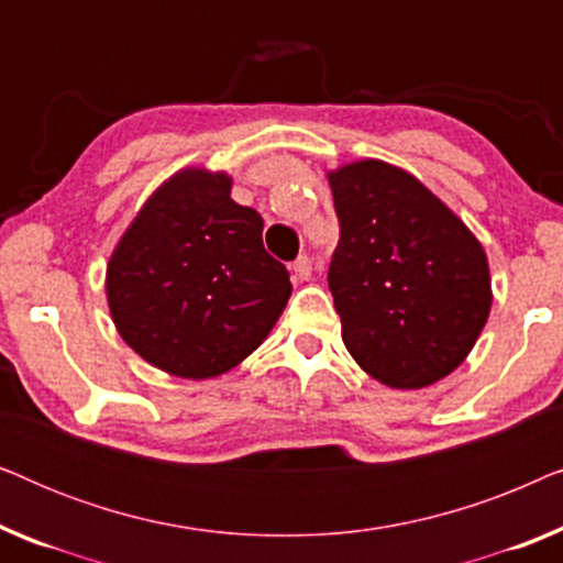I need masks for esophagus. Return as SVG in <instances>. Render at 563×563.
<instances>
[{
  "label": "esophagus",
  "instance_id": "1",
  "mask_svg": "<svg viewBox=\"0 0 563 563\" xmlns=\"http://www.w3.org/2000/svg\"><path fill=\"white\" fill-rule=\"evenodd\" d=\"M291 274H295V279H299V282H310L312 261L307 256H299L295 264H291Z\"/></svg>",
  "mask_w": 563,
  "mask_h": 563
}]
</instances>
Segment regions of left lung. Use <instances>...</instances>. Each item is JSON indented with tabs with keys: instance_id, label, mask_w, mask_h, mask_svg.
<instances>
[{
	"instance_id": "1",
	"label": "left lung",
	"mask_w": 563,
	"mask_h": 563,
	"mask_svg": "<svg viewBox=\"0 0 563 563\" xmlns=\"http://www.w3.org/2000/svg\"><path fill=\"white\" fill-rule=\"evenodd\" d=\"M341 222L328 287L368 376L422 389L464 364L492 307L479 238L418 176L379 158L328 172Z\"/></svg>"
}]
</instances>
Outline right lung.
Masks as SVG:
<instances>
[{
    "mask_svg": "<svg viewBox=\"0 0 563 563\" xmlns=\"http://www.w3.org/2000/svg\"><path fill=\"white\" fill-rule=\"evenodd\" d=\"M228 172L187 166L130 222L107 264L114 328L179 379H212L251 356L289 302V274L264 249V220L230 197Z\"/></svg>",
    "mask_w": 563,
    "mask_h": 563,
    "instance_id": "obj_1",
    "label": "right lung"
}]
</instances>
